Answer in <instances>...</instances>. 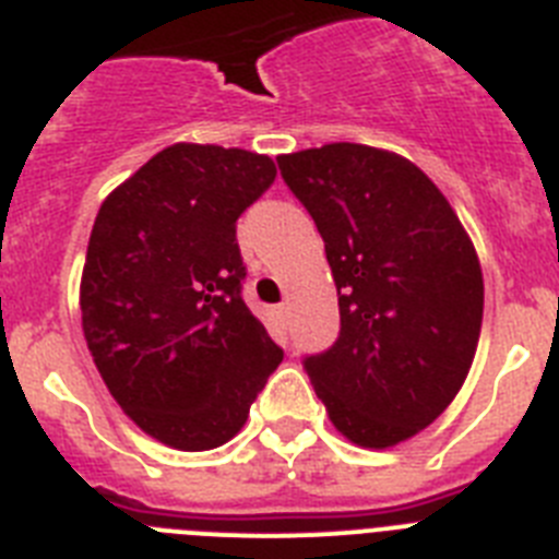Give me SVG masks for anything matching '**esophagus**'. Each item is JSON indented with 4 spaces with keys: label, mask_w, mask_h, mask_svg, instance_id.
Returning <instances> with one entry per match:
<instances>
[{
    "label": "esophagus",
    "mask_w": 559,
    "mask_h": 559,
    "mask_svg": "<svg viewBox=\"0 0 559 559\" xmlns=\"http://www.w3.org/2000/svg\"><path fill=\"white\" fill-rule=\"evenodd\" d=\"M274 313H276V319H283V322H288V319H290V308H288V305H276Z\"/></svg>",
    "instance_id": "1"
}]
</instances>
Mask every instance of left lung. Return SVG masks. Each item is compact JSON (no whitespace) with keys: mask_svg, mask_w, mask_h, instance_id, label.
<instances>
[{"mask_svg":"<svg viewBox=\"0 0 559 559\" xmlns=\"http://www.w3.org/2000/svg\"><path fill=\"white\" fill-rule=\"evenodd\" d=\"M324 240L341 333L305 358L335 431L400 445L451 406L484 313L473 240L439 187L392 151L333 142L280 156Z\"/></svg>","mask_w":559,"mask_h":559,"instance_id":"obj_1","label":"left lung"}]
</instances>
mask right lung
Instances as JSON below:
<instances>
[{
	"label": "right lung",
	"mask_w": 559,
	"mask_h": 559,
	"mask_svg": "<svg viewBox=\"0 0 559 559\" xmlns=\"http://www.w3.org/2000/svg\"><path fill=\"white\" fill-rule=\"evenodd\" d=\"M274 176L263 153L176 142L108 192L92 226L88 353L122 412L179 451L229 442L283 360L240 296L235 237Z\"/></svg>",
	"instance_id": "1"
}]
</instances>
